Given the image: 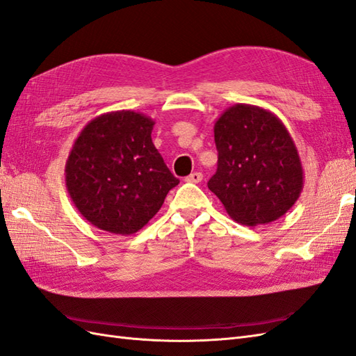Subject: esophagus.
Here are the masks:
<instances>
[{"instance_id":"esophagus-1","label":"esophagus","mask_w":356,"mask_h":356,"mask_svg":"<svg viewBox=\"0 0 356 356\" xmlns=\"http://www.w3.org/2000/svg\"><path fill=\"white\" fill-rule=\"evenodd\" d=\"M202 179H203V175L200 174V172H193V174L186 177L187 182H195V184H197V182H200Z\"/></svg>"}]
</instances>
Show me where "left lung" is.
Returning <instances> with one entry per match:
<instances>
[{"mask_svg":"<svg viewBox=\"0 0 356 356\" xmlns=\"http://www.w3.org/2000/svg\"><path fill=\"white\" fill-rule=\"evenodd\" d=\"M218 168L208 188L245 225L281 218L303 190V166L285 124L261 106L236 104L213 126Z\"/></svg>","mask_w":356,"mask_h":356,"instance_id":"left-lung-1","label":"left lung"}]
</instances>
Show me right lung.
Returning <instances> with one entry per match:
<instances>
[{
	"instance_id": "right-lung-1",
	"label": "right lung",
	"mask_w": 356,
	"mask_h": 356,
	"mask_svg": "<svg viewBox=\"0 0 356 356\" xmlns=\"http://www.w3.org/2000/svg\"><path fill=\"white\" fill-rule=\"evenodd\" d=\"M153 126L141 113L111 111L95 117L74 141L65 165L67 190L95 227L134 234L178 186L152 141Z\"/></svg>"
}]
</instances>
